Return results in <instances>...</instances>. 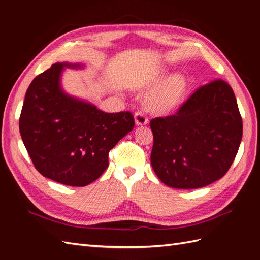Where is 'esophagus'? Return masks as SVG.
<instances>
[{
	"mask_svg": "<svg viewBox=\"0 0 260 260\" xmlns=\"http://www.w3.org/2000/svg\"><path fill=\"white\" fill-rule=\"evenodd\" d=\"M135 121L137 125H145L148 123V118L145 116L144 113L141 111H138L135 114Z\"/></svg>",
	"mask_w": 260,
	"mask_h": 260,
	"instance_id": "1",
	"label": "esophagus"
}]
</instances>
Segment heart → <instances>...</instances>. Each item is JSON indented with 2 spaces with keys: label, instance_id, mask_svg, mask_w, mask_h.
I'll use <instances>...</instances> for the list:
<instances>
[{
  "label": "heart",
  "instance_id": "b5f03b06",
  "mask_svg": "<svg viewBox=\"0 0 260 260\" xmlns=\"http://www.w3.org/2000/svg\"><path fill=\"white\" fill-rule=\"evenodd\" d=\"M188 88L186 77L177 74L171 76L146 99V104L157 114H168L176 111L182 103Z\"/></svg>",
  "mask_w": 260,
  "mask_h": 260
}]
</instances>
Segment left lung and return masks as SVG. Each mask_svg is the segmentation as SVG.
I'll use <instances>...</instances> for the list:
<instances>
[{
  "instance_id": "obj_1",
  "label": "left lung",
  "mask_w": 260,
  "mask_h": 260,
  "mask_svg": "<svg viewBox=\"0 0 260 260\" xmlns=\"http://www.w3.org/2000/svg\"><path fill=\"white\" fill-rule=\"evenodd\" d=\"M151 164L162 183L199 188L221 179L238 154L243 122L231 86L221 79L204 84L175 115L149 122Z\"/></svg>"
}]
</instances>
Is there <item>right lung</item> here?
<instances>
[{"mask_svg": "<svg viewBox=\"0 0 260 260\" xmlns=\"http://www.w3.org/2000/svg\"><path fill=\"white\" fill-rule=\"evenodd\" d=\"M56 62L30 83L19 118L22 142L40 174L58 183L85 186L108 167V153L135 127L130 112L104 113L60 89Z\"/></svg>", "mask_w": 260, "mask_h": 260, "instance_id": "1", "label": "right lung"}]
</instances>
